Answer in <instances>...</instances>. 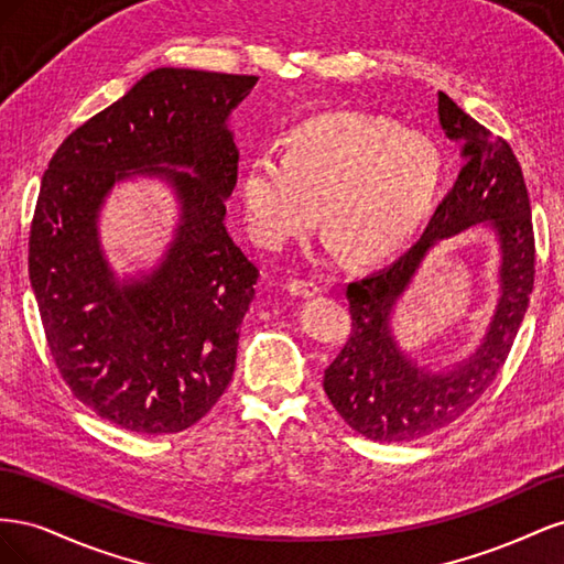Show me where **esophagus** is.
<instances>
[{
	"label": "esophagus",
	"instance_id": "1",
	"mask_svg": "<svg viewBox=\"0 0 564 564\" xmlns=\"http://www.w3.org/2000/svg\"><path fill=\"white\" fill-rule=\"evenodd\" d=\"M286 289H289V294L299 296V299H311V296L319 294V284L313 280H294L286 284Z\"/></svg>",
	"mask_w": 564,
	"mask_h": 564
}]
</instances>
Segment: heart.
Wrapping results in <instances>:
<instances>
[{
	"label": "heart",
	"mask_w": 564,
	"mask_h": 564,
	"mask_svg": "<svg viewBox=\"0 0 564 564\" xmlns=\"http://www.w3.org/2000/svg\"><path fill=\"white\" fill-rule=\"evenodd\" d=\"M442 181L435 141L367 112H324L301 122L286 152L265 148L242 176L247 228L268 249L308 232L319 218L327 245L383 259L412 242Z\"/></svg>",
	"instance_id": "heart-1"
}]
</instances>
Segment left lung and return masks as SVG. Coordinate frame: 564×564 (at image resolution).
I'll return each instance as SVG.
<instances>
[{"label":"left lung","mask_w":564,"mask_h":564,"mask_svg":"<svg viewBox=\"0 0 564 564\" xmlns=\"http://www.w3.org/2000/svg\"><path fill=\"white\" fill-rule=\"evenodd\" d=\"M437 117L447 139L460 143L466 164L421 240L392 265L348 284L352 329L336 360L324 369V392L340 419L373 442L423 437L445 429L480 400L506 362L534 286L532 209L513 150L442 91ZM473 225L498 237V308L481 346L464 361L442 370L419 366L399 346L391 327L397 301L424 256Z\"/></svg>","instance_id":"1"}]
</instances>
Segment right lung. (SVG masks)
Wrapping results in <instances>:
<instances>
[{
    "label": "right lung",
    "mask_w": 564,
    "mask_h": 564,
    "mask_svg": "<svg viewBox=\"0 0 564 564\" xmlns=\"http://www.w3.org/2000/svg\"><path fill=\"white\" fill-rule=\"evenodd\" d=\"M259 77L158 67L51 158L30 226V284L73 395L119 429H191L224 395L256 268L226 228L240 150L228 127ZM164 180L180 224L161 263L119 279L97 235L111 187Z\"/></svg>",
    "instance_id": "add662e5"
}]
</instances>
